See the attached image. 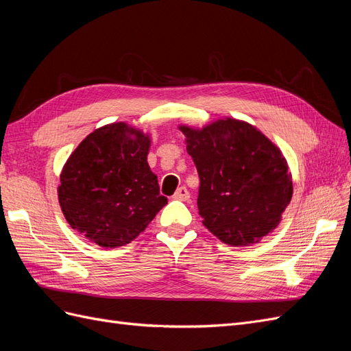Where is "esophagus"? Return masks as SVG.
Returning a JSON list of instances; mask_svg holds the SVG:
<instances>
[{"label": "esophagus", "instance_id": "obj_1", "mask_svg": "<svg viewBox=\"0 0 351 351\" xmlns=\"http://www.w3.org/2000/svg\"><path fill=\"white\" fill-rule=\"evenodd\" d=\"M173 197L177 199V200H189L190 199V193H189V190L184 186H182V187L177 189V192L174 193Z\"/></svg>", "mask_w": 351, "mask_h": 351}]
</instances>
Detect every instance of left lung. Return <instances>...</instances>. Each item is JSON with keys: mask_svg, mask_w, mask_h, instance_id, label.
<instances>
[{"mask_svg": "<svg viewBox=\"0 0 351 351\" xmlns=\"http://www.w3.org/2000/svg\"><path fill=\"white\" fill-rule=\"evenodd\" d=\"M193 158L204 226L230 246L259 243L278 227L293 196L280 147L256 127L226 117L202 129L178 125Z\"/></svg>", "mask_w": 351, "mask_h": 351, "instance_id": "obj_1", "label": "left lung"}]
</instances>
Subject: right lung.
I'll return each instance as SVG.
<instances>
[{
	"label": "right lung",
	"mask_w": 351,
	"mask_h": 351,
	"mask_svg": "<svg viewBox=\"0 0 351 351\" xmlns=\"http://www.w3.org/2000/svg\"><path fill=\"white\" fill-rule=\"evenodd\" d=\"M151 136L127 123L84 137L62 167L58 202L73 230L105 249L133 241L167 205L147 164Z\"/></svg>",
	"instance_id": "right-lung-1"
}]
</instances>
